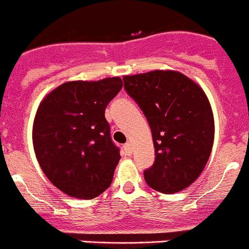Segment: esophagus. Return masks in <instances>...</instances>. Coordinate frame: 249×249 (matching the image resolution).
I'll return each mask as SVG.
<instances>
[{
	"mask_svg": "<svg viewBox=\"0 0 249 249\" xmlns=\"http://www.w3.org/2000/svg\"><path fill=\"white\" fill-rule=\"evenodd\" d=\"M123 150H124V152H126V155H132V152H133V147H132V145H131V143H126V145L123 146Z\"/></svg>",
	"mask_w": 249,
	"mask_h": 249,
	"instance_id": "obj_1",
	"label": "esophagus"
}]
</instances>
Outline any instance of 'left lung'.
I'll return each instance as SVG.
<instances>
[{
	"instance_id": "1",
	"label": "left lung",
	"mask_w": 249,
	"mask_h": 249,
	"mask_svg": "<svg viewBox=\"0 0 249 249\" xmlns=\"http://www.w3.org/2000/svg\"><path fill=\"white\" fill-rule=\"evenodd\" d=\"M124 89L150 124L155 162L145 170L154 190L174 194L199 178L214 142V117L203 89L184 74L154 70L123 76Z\"/></svg>"
}]
</instances>
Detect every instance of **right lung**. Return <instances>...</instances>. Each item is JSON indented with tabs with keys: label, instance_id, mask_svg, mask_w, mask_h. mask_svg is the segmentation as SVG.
Instances as JSON below:
<instances>
[{
	"label": "right lung",
	"instance_id": "1",
	"mask_svg": "<svg viewBox=\"0 0 249 249\" xmlns=\"http://www.w3.org/2000/svg\"><path fill=\"white\" fill-rule=\"evenodd\" d=\"M122 86L120 76L67 82L37 108L33 126L36 159L53 185L69 196L93 199L113 180L121 155L104 110Z\"/></svg>",
	"mask_w": 249,
	"mask_h": 249
}]
</instances>
